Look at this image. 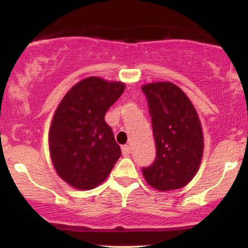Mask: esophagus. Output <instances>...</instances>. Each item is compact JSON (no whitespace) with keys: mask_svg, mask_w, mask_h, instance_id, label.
I'll use <instances>...</instances> for the list:
<instances>
[{"mask_svg":"<svg viewBox=\"0 0 248 248\" xmlns=\"http://www.w3.org/2000/svg\"><path fill=\"white\" fill-rule=\"evenodd\" d=\"M122 155L128 156L130 154V147L129 146H122Z\"/></svg>","mask_w":248,"mask_h":248,"instance_id":"34e87169","label":"esophagus"}]
</instances>
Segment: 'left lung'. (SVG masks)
<instances>
[{"instance_id": "8db88e82", "label": "left lung", "mask_w": 248, "mask_h": 248, "mask_svg": "<svg viewBox=\"0 0 248 248\" xmlns=\"http://www.w3.org/2000/svg\"><path fill=\"white\" fill-rule=\"evenodd\" d=\"M148 99L156 143V158L143 168L144 179L158 191L186 186L197 173L204 138L197 110L187 95L170 81L142 86Z\"/></svg>"}]
</instances>
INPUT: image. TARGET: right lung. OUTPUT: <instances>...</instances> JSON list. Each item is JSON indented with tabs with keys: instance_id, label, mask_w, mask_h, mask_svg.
I'll return each mask as SVG.
<instances>
[{
	"instance_id": "obj_1",
	"label": "right lung",
	"mask_w": 248,
	"mask_h": 248,
	"mask_svg": "<svg viewBox=\"0 0 248 248\" xmlns=\"http://www.w3.org/2000/svg\"><path fill=\"white\" fill-rule=\"evenodd\" d=\"M124 88L122 81L88 77L71 87L57 107L49 130L51 161L75 189H94L121 156L105 114Z\"/></svg>"
}]
</instances>
